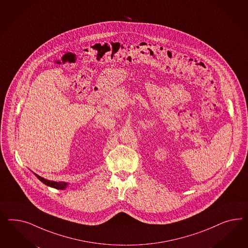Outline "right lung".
Listing matches in <instances>:
<instances>
[{
	"label": "right lung",
	"mask_w": 248,
	"mask_h": 248,
	"mask_svg": "<svg viewBox=\"0 0 248 248\" xmlns=\"http://www.w3.org/2000/svg\"><path fill=\"white\" fill-rule=\"evenodd\" d=\"M35 175L37 176V178L39 180L42 181V182H43L44 184H45L46 186H51V187L56 188V189H64V188L66 187V186H67V184H66V183H64V182H59V183H57V182H54V181H50L47 180V179H45V178H43V177H41V176L37 175L36 173H35Z\"/></svg>",
	"instance_id": "obj_1"
}]
</instances>
